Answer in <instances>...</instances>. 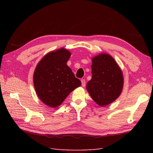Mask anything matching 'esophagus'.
I'll return each mask as SVG.
<instances>
[{"label":"esophagus","instance_id":"esophagus-1","mask_svg":"<svg viewBox=\"0 0 153 153\" xmlns=\"http://www.w3.org/2000/svg\"><path fill=\"white\" fill-rule=\"evenodd\" d=\"M81 82H82V85L83 87H85V79H82Z\"/></svg>","mask_w":153,"mask_h":153}]
</instances>
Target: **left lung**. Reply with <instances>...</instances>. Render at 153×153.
<instances>
[{"label": "left lung", "instance_id": "8db88e82", "mask_svg": "<svg viewBox=\"0 0 153 153\" xmlns=\"http://www.w3.org/2000/svg\"><path fill=\"white\" fill-rule=\"evenodd\" d=\"M92 61V78L87 82V90L97 104L106 106L121 94L123 87V73L108 54H100Z\"/></svg>", "mask_w": 153, "mask_h": 153}]
</instances>
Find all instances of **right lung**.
<instances>
[{
	"mask_svg": "<svg viewBox=\"0 0 153 153\" xmlns=\"http://www.w3.org/2000/svg\"><path fill=\"white\" fill-rule=\"evenodd\" d=\"M71 56L68 50L61 48L47 54L36 66L34 85L42 102L55 108L61 105L81 82L67 66Z\"/></svg>",
	"mask_w": 153,
	"mask_h": 153,
	"instance_id": "1",
	"label": "right lung"
}]
</instances>
